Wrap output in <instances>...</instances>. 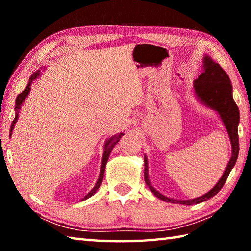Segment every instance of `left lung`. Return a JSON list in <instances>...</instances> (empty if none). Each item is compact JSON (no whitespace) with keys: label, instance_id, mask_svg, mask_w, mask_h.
I'll return each instance as SVG.
<instances>
[{"label":"left lung","instance_id":"obj_1","mask_svg":"<svg viewBox=\"0 0 251 251\" xmlns=\"http://www.w3.org/2000/svg\"><path fill=\"white\" fill-rule=\"evenodd\" d=\"M202 73L198 76L197 79L194 80L193 91L196 95V99L199 103L206 106L207 108L215 110L216 114L219 116L220 121L226 128L228 133L229 139L231 144V157L229 159L227 167L225 168V172L220 179L217 181L209 192L202 195L201 197L193 198V199H174L167 196H164L158 190L154 188L151 185L150 175H148V159L145 154L144 156V178L145 182L151 189V192L155 195L157 198L161 201L172 203H179V205H197L208 201V199L214 197L220 189L223 188L225 181L230 174L231 169L236 164V160L239 154V141H238V125L240 121L239 108L235 103L232 97V86L231 80L229 78L226 72H225L222 66L218 63H216L209 55H203L202 57Z\"/></svg>","mask_w":251,"mask_h":251}]
</instances>
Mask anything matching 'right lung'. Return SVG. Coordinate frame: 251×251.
Here are the masks:
<instances>
[{"label":"right lung","mask_w":251,"mask_h":251,"mask_svg":"<svg viewBox=\"0 0 251 251\" xmlns=\"http://www.w3.org/2000/svg\"><path fill=\"white\" fill-rule=\"evenodd\" d=\"M42 70H45V67H41V70L36 71L35 73H33L31 75V77H29V80L28 83L26 85V87H25V90L21 93V94L18 95V97H16V100H15V117H14V121L12 122V125H11V128H10V137L12 136V133H13V129H14V126L16 124V122H18L19 120V116H20V110H21V107H22V105L24 104L25 100L27 99V96L29 94V92H31V85L33 84L34 80H36L37 78L40 77V76L42 75ZM125 135L124 133H118V134H115L113 136H110L109 138L106 139V142L104 144V151H103V157H101V165H100V176H99V179H97L95 186L93 187V189L91 190L90 193H88L86 196L83 197L80 201H86L87 198L92 197L93 195H94L97 189L100 188V186L101 185V181H103V178H104V173H105V167H106V164H107V160H108V157L110 155V152H112V150L114 148V146L116 145V144L120 142V139L122 138V136Z\"/></svg>","instance_id":"1"}]
</instances>
